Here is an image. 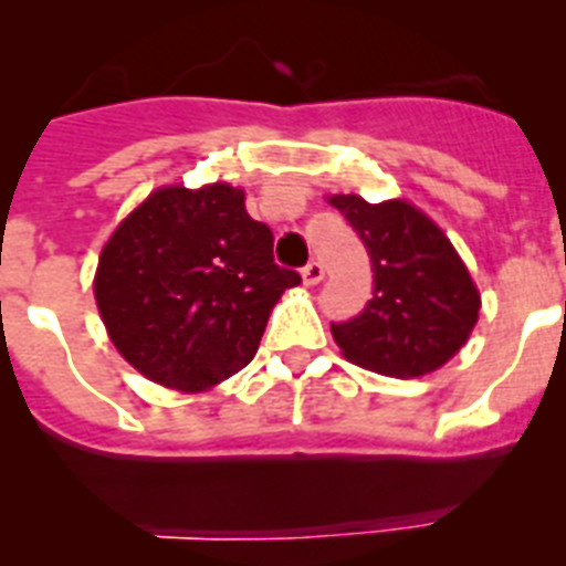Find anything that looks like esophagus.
I'll list each match as a JSON object with an SVG mask.
<instances>
[{"instance_id":"34e87169","label":"esophagus","mask_w":566,"mask_h":566,"mask_svg":"<svg viewBox=\"0 0 566 566\" xmlns=\"http://www.w3.org/2000/svg\"><path fill=\"white\" fill-rule=\"evenodd\" d=\"M300 274H303V283H306V286H317L319 280L326 277V269H323V263H319V260H308Z\"/></svg>"}]
</instances>
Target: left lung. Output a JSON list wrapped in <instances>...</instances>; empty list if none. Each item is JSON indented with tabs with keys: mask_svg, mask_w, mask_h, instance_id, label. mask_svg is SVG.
Segmentation results:
<instances>
[{
	"mask_svg": "<svg viewBox=\"0 0 566 566\" xmlns=\"http://www.w3.org/2000/svg\"><path fill=\"white\" fill-rule=\"evenodd\" d=\"M348 218L374 266V297L359 317L332 326L348 363L382 377L437 371L470 339L482 294L448 234L405 198L368 203L326 195Z\"/></svg>",
	"mask_w": 566,
	"mask_h": 566,
	"instance_id": "1",
	"label": "left lung"
}]
</instances>
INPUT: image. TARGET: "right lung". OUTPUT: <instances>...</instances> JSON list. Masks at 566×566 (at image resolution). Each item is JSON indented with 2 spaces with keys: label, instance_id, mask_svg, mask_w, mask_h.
<instances>
[{
  "label": "right lung",
  "instance_id": "right-lung-1",
  "mask_svg": "<svg viewBox=\"0 0 566 566\" xmlns=\"http://www.w3.org/2000/svg\"><path fill=\"white\" fill-rule=\"evenodd\" d=\"M243 198L223 181L158 187L98 254L93 294L109 343L164 388L201 394L238 374L300 283L274 263L272 232Z\"/></svg>",
  "mask_w": 566,
  "mask_h": 566
}]
</instances>
